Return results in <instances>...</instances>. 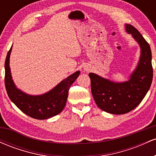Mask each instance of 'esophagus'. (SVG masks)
<instances>
[{"mask_svg":"<svg viewBox=\"0 0 156 156\" xmlns=\"http://www.w3.org/2000/svg\"><path fill=\"white\" fill-rule=\"evenodd\" d=\"M84 69H85V70H87V71H89V69L87 67H84Z\"/></svg>","mask_w":156,"mask_h":156,"instance_id":"1","label":"esophagus"}]
</instances>
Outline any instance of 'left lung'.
Returning a JSON list of instances; mask_svg holds the SVG:
<instances>
[{
	"mask_svg": "<svg viewBox=\"0 0 156 156\" xmlns=\"http://www.w3.org/2000/svg\"><path fill=\"white\" fill-rule=\"evenodd\" d=\"M141 48L139 62L128 81L117 83L89 73L91 89L97 105L105 112L123 114L139 105L149 90L153 80L152 53L150 44L136 28L125 25Z\"/></svg>",
	"mask_w": 156,
	"mask_h": 156,
	"instance_id": "1",
	"label": "left lung"
}]
</instances>
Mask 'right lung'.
I'll return each mask as SVG.
<instances>
[{
	"label": "right lung",
	"mask_w": 156,
	"mask_h": 156,
	"mask_svg": "<svg viewBox=\"0 0 156 156\" xmlns=\"http://www.w3.org/2000/svg\"><path fill=\"white\" fill-rule=\"evenodd\" d=\"M11 51L12 48L5 61V87L11 101L23 113L37 119H49L62 112L67 103L69 87L79 76L80 71L67 77L45 94L29 95L17 89L14 83L9 67Z\"/></svg>",
	"instance_id": "obj_1"
}]
</instances>
